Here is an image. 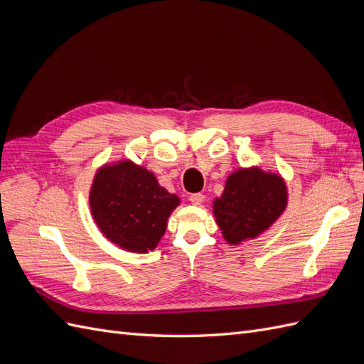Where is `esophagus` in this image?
Returning <instances> with one entry per match:
<instances>
[{
    "mask_svg": "<svg viewBox=\"0 0 364 364\" xmlns=\"http://www.w3.org/2000/svg\"><path fill=\"white\" fill-rule=\"evenodd\" d=\"M205 200V196L202 193H194L190 196V202L193 205H200Z\"/></svg>",
    "mask_w": 364,
    "mask_h": 364,
    "instance_id": "obj_1",
    "label": "esophagus"
}]
</instances>
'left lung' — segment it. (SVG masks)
<instances>
[{"label": "left lung", "instance_id": "left-lung-1", "mask_svg": "<svg viewBox=\"0 0 364 364\" xmlns=\"http://www.w3.org/2000/svg\"><path fill=\"white\" fill-rule=\"evenodd\" d=\"M287 206V188L278 174L241 168L228 178L222 197L214 200V215L230 245L255 238Z\"/></svg>", "mask_w": 364, "mask_h": 364}]
</instances>
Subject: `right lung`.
I'll return each mask as SVG.
<instances>
[{"label": "right lung", "instance_id": "obj_1", "mask_svg": "<svg viewBox=\"0 0 364 364\" xmlns=\"http://www.w3.org/2000/svg\"><path fill=\"white\" fill-rule=\"evenodd\" d=\"M90 205L106 238L129 252L147 253L159 243L179 197L159 186L149 170L121 161L97 171Z\"/></svg>", "mask_w": 364, "mask_h": 364}]
</instances>
